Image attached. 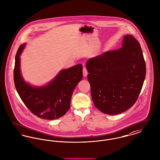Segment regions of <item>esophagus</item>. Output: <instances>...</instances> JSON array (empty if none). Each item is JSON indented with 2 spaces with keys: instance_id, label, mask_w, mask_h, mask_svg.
Segmentation results:
<instances>
[{
  "instance_id": "obj_1",
  "label": "esophagus",
  "mask_w": 160,
  "mask_h": 160,
  "mask_svg": "<svg viewBox=\"0 0 160 160\" xmlns=\"http://www.w3.org/2000/svg\"><path fill=\"white\" fill-rule=\"evenodd\" d=\"M88 75V72H87V70L86 68V67H83V75L84 77H86Z\"/></svg>"
}]
</instances>
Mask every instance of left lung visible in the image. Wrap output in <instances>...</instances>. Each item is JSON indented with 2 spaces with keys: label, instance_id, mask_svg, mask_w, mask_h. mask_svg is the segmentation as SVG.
Instances as JSON below:
<instances>
[{
  "label": "left lung",
  "instance_id": "1",
  "mask_svg": "<svg viewBox=\"0 0 160 160\" xmlns=\"http://www.w3.org/2000/svg\"><path fill=\"white\" fill-rule=\"evenodd\" d=\"M122 47L90 58L86 67L95 106L108 115H117L133 106L146 76V62L138 41L124 36Z\"/></svg>",
  "mask_w": 160,
  "mask_h": 160
}]
</instances>
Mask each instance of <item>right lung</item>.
Here are the masks:
<instances>
[{"instance_id":"1","label":"right lung","mask_w":160,"mask_h":160,"mask_svg":"<svg viewBox=\"0 0 160 160\" xmlns=\"http://www.w3.org/2000/svg\"><path fill=\"white\" fill-rule=\"evenodd\" d=\"M25 43L19 47L15 57L14 82L24 104L38 117L52 120L64 115L70 107L73 92L82 79V65L78 64L63 70L50 83L42 87L27 84L20 71V55Z\"/></svg>"}]
</instances>
